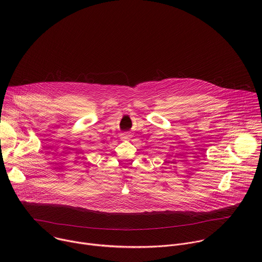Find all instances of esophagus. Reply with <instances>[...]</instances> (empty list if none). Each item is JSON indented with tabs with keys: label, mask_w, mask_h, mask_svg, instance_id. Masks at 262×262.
I'll list each match as a JSON object with an SVG mask.
<instances>
[{
	"label": "esophagus",
	"mask_w": 262,
	"mask_h": 262,
	"mask_svg": "<svg viewBox=\"0 0 262 262\" xmlns=\"http://www.w3.org/2000/svg\"><path fill=\"white\" fill-rule=\"evenodd\" d=\"M130 134L129 133H122V134H120V138L122 139V140H129L130 139Z\"/></svg>",
	"instance_id": "1"
}]
</instances>
